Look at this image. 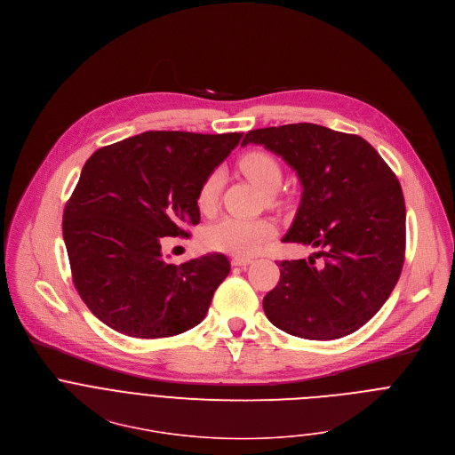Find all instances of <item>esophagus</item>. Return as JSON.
I'll return each mask as SVG.
<instances>
[{
  "mask_svg": "<svg viewBox=\"0 0 455 455\" xmlns=\"http://www.w3.org/2000/svg\"><path fill=\"white\" fill-rule=\"evenodd\" d=\"M248 264H251V259H248V257H234L232 259V266H248Z\"/></svg>",
  "mask_w": 455,
  "mask_h": 455,
  "instance_id": "esophagus-1",
  "label": "esophagus"
}]
</instances>
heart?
I'll return each mask as SVG.
<instances>
[{"label": "heart", "instance_id": "1", "mask_svg": "<svg viewBox=\"0 0 455 455\" xmlns=\"http://www.w3.org/2000/svg\"><path fill=\"white\" fill-rule=\"evenodd\" d=\"M241 172L266 193H275L282 182V172L276 161L260 151H253L241 159ZM223 186V172H211L202 182L196 196L200 211L211 212L218 205L220 191ZM276 234V227L267 218H239L225 216L209 225L204 232V244L209 250L223 251L237 257L257 253Z\"/></svg>", "mask_w": 455, "mask_h": 455}]
</instances>
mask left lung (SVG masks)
Listing matches in <instances>:
<instances>
[{
    "label": "left lung",
    "mask_w": 455,
    "mask_h": 455,
    "mask_svg": "<svg viewBox=\"0 0 455 455\" xmlns=\"http://www.w3.org/2000/svg\"><path fill=\"white\" fill-rule=\"evenodd\" d=\"M296 172L301 200L282 241L322 248L280 262V282L262 307L280 331L304 339H338L370 322L395 289L405 253L402 188L377 149L359 135L313 123L250 130ZM316 255V253H315Z\"/></svg>",
    "instance_id": "left-lung-1"
}]
</instances>
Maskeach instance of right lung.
I'll use <instances>...</instances> for the list:
<instances>
[{
    "label": "right lung",
    "mask_w": 455,
    "mask_h": 455,
    "mask_svg": "<svg viewBox=\"0 0 455 455\" xmlns=\"http://www.w3.org/2000/svg\"><path fill=\"white\" fill-rule=\"evenodd\" d=\"M241 137L144 132L89 157L62 234L75 287L98 320L124 336L156 339L205 318L230 273L228 259L211 253L177 266L161 243L200 223L198 189Z\"/></svg>",
    "instance_id": "add662e5"
}]
</instances>
